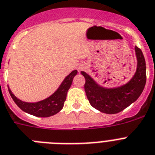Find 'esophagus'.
<instances>
[{
	"label": "esophagus",
	"mask_w": 155,
	"mask_h": 155,
	"mask_svg": "<svg viewBox=\"0 0 155 155\" xmlns=\"http://www.w3.org/2000/svg\"><path fill=\"white\" fill-rule=\"evenodd\" d=\"M84 68V65H80V66L78 67V71H82Z\"/></svg>",
	"instance_id": "esophagus-1"
}]
</instances>
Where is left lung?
Instances as JSON below:
<instances>
[{"mask_svg":"<svg viewBox=\"0 0 155 155\" xmlns=\"http://www.w3.org/2000/svg\"><path fill=\"white\" fill-rule=\"evenodd\" d=\"M137 68L129 82L121 86L107 88L100 86L88 74L81 71L85 78L84 90L91 105L105 114H117L122 111L140 97L146 84V62L143 54L135 47Z\"/></svg>","mask_w":155,"mask_h":155,"instance_id":"8db88e82","label":"left lung"}]
</instances>
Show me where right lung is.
I'll return each instance as SVG.
<instances>
[{"label":"right lung","mask_w":155,"mask_h":155,"mask_svg":"<svg viewBox=\"0 0 155 155\" xmlns=\"http://www.w3.org/2000/svg\"><path fill=\"white\" fill-rule=\"evenodd\" d=\"M77 73L78 71L76 70L73 71L70 74L65 78L60 86L51 96L48 97L45 100L37 103H26L18 100L16 96H14V94L12 92L10 88L8 86V92L16 105L24 112L36 117H50L55 115V114H57L63 109L64 102L67 98V92L69 88H71L73 79L77 74Z\"/></svg>","instance_id":"1"}]
</instances>
